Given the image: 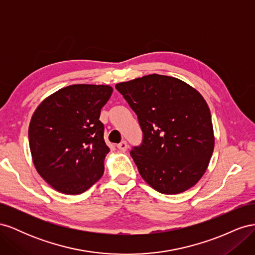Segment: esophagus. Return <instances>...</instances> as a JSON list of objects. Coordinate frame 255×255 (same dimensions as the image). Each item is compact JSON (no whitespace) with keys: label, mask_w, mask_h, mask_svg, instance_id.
Masks as SVG:
<instances>
[{"label":"esophagus","mask_w":255,"mask_h":255,"mask_svg":"<svg viewBox=\"0 0 255 255\" xmlns=\"http://www.w3.org/2000/svg\"><path fill=\"white\" fill-rule=\"evenodd\" d=\"M117 148L120 150V151H127L128 150V143H127V141H121L118 145H117Z\"/></svg>","instance_id":"obj_1"}]
</instances>
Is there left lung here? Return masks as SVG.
I'll list each match as a JSON object with an SVG mask.
<instances>
[{
  "instance_id": "left-lung-1",
  "label": "left lung",
  "mask_w": 255,
  "mask_h": 255,
  "mask_svg": "<svg viewBox=\"0 0 255 255\" xmlns=\"http://www.w3.org/2000/svg\"><path fill=\"white\" fill-rule=\"evenodd\" d=\"M143 133L130 151L142 179L160 194L176 195L204 175L215 146L210 109L200 92L176 78L149 74L116 84Z\"/></svg>"
}]
</instances>
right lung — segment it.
Masks as SVG:
<instances>
[{
	"label": "right lung",
	"instance_id": "obj_1",
	"mask_svg": "<svg viewBox=\"0 0 255 255\" xmlns=\"http://www.w3.org/2000/svg\"><path fill=\"white\" fill-rule=\"evenodd\" d=\"M112 94L110 85H70L45 98L34 112L28 127L33 163L61 194H82L102 177L110 148L99 118Z\"/></svg>",
	"mask_w": 255,
	"mask_h": 255
}]
</instances>
